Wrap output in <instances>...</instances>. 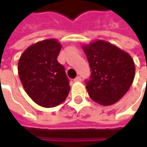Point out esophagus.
I'll return each mask as SVG.
<instances>
[{
    "instance_id": "obj_1",
    "label": "esophagus",
    "mask_w": 147,
    "mask_h": 147,
    "mask_svg": "<svg viewBox=\"0 0 147 147\" xmlns=\"http://www.w3.org/2000/svg\"><path fill=\"white\" fill-rule=\"evenodd\" d=\"M81 81H82V77H81V76H76V77L74 79V82H81Z\"/></svg>"
}]
</instances>
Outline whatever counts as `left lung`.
<instances>
[{"label": "left lung", "instance_id": "left-lung-1", "mask_svg": "<svg viewBox=\"0 0 147 147\" xmlns=\"http://www.w3.org/2000/svg\"><path fill=\"white\" fill-rule=\"evenodd\" d=\"M91 70L86 88L89 97L102 105L117 102L132 85L135 67L131 56L115 45L97 40L82 46Z\"/></svg>", "mask_w": 147, "mask_h": 147}]
</instances>
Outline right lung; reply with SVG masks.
<instances>
[{
    "mask_svg": "<svg viewBox=\"0 0 147 147\" xmlns=\"http://www.w3.org/2000/svg\"><path fill=\"white\" fill-rule=\"evenodd\" d=\"M60 49L57 40L47 39L30 46L18 60V76L25 92L42 107L64 102L71 89L65 68L57 60Z\"/></svg>",
    "mask_w": 147,
    "mask_h": 147,
    "instance_id": "add662e5",
    "label": "right lung"
}]
</instances>
